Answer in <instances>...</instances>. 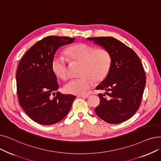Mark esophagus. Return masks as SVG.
Segmentation results:
<instances>
[{
  "label": "esophagus",
  "instance_id": "obj_1",
  "mask_svg": "<svg viewBox=\"0 0 161 161\" xmlns=\"http://www.w3.org/2000/svg\"><path fill=\"white\" fill-rule=\"evenodd\" d=\"M80 97H83V98H89L90 96L89 95H80Z\"/></svg>",
  "mask_w": 161,
  "mask_h": 161
}]
</instances>
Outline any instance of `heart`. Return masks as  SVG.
<instances>
[{"mask_svg":"<svg viewBox=\"0 0 161 161\" xmlns=\"http://www.w3.org/2000/svg\"><path fill=\"white\" fill-rule=\"evenodd\" d=\"M65 54L69 60L81 63V76L79 79L69 81L64 86V91L69 94L81 95L95 83L106 78L111 66L109 53L104 48H97L86 43H78L68 47ZM52 69L58 78L66 80L68 76V60L62 56H56L52 62Z\"/></svg>","mask_w":161,"mask_h":161,"instance_id":"obj_1","label":"heart"}]
</instances>
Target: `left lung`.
Here are the masks:
<instances>
[{
    "instance_id": "8db88e82",
    "label": "left lung",
    "mask_w": 161,
    "mask_h": 161,
    "mask_svg": "<svg viewBox=\"0 0 161 161\" xmlns=\"http://www.w3.org/2000/svg\"><path fill=\"white\" fill-rule=\"evenodd\" d=\"M87 39L104 48L111 57L110 70L96 87L106 93L99 94L100 103L95 113L106 122L122 123L134 115L140 105L146 83L142 62L131 48L113 37Z\"/></svg>"
}]
</instances>
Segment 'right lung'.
Here are the masks:
<instances>
[{
	"mask_svg": "<svg viewBox=\"0 0 161 161\" xmlns=\"http://www.w3.org/2000/svg\"><path fill=\"white\" fill-rule=\"evenodd\" d=\"M75 39L48 36L33 45L21 59L16 72L18 100L30 118L40 124L52 125L67 115L75 99L73 95L55 92L59 88L52 69L54 55Z\"/></svg>",
	"mask_w": 161,
	"mask_h": 161,
	"instance_id": "obj_1",
	"label": "right lung"
}]
</instances>
